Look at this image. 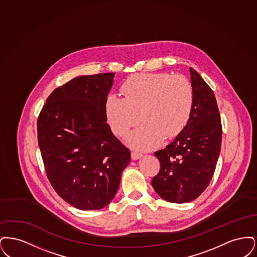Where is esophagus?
Here are the masks:
<instances>
[{
  "label": "esophagus",
  "instance_id": "34e87169",
  "mask_svg": "<svg viewBox=\"0 0 257 257\" xmlns=\"http://www.w3.org/2000/svg\"><path fill=\"white\" fill-rule=\"evenodd\" d=\"M131 157H132V159L133 160H139L140 158L143 157V154L140 153V152H137V151H133V152L131 153Z\"/></svg>",
  "mask_w": 257,
  "mask_h": 257
}]
</instances>
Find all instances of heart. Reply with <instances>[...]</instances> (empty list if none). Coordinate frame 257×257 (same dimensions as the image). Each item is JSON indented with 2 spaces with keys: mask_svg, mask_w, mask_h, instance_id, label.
I'll list each match as a JSON object with an SVG mask.
<instances>
[{
  "mask_svg": "<svg viewBox=\"0 0 257 257\" xmlns=\"http://www.w3.org/2000/svg\"><path fill=\"white\" fill-rule=\"evenodd\" d=\"M123 97L110 94L105 112L111 131L123 137L141 119L145 123L128 137L139 149H150L166 138L179 134L190 119L194 89L183 76L169 73L136 74L121 87Z\"/></svg>",
  "mask_w": 257,
  "mask_h": 257,
  "instance_id": "heart-1",
  "label": "heart"
}]
</instances>
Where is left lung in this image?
Listing matches in <instances>:
<instances>
[{
  "label": "left lung",
  "mask_w": 257,
  "mask_h": 257,
  "mask_svg": "<svg viewBox=\"0 0 257 257\" xmlns=\"http://www.w3.org/2000/svg\"><path fill=\"white\" fill-rule=\"evenodd\" d=\"M194 106L183 130L165 149L155 152L161 170L152 179L155 192L173 203H187L210 183L221 145L220 111L213 90L190 68Z\"/></svg>",
  "instance_id": "left-lung-1"
}]
</instances>
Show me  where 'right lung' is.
Masks as SVG:
<instances>
[{"instance_id":"1","label":"right lung","mask_w":257,"mask_h":257,"mask_svg":"<svg viewBox=\"0 0 257 257\" xmlns=\"http://www.w3.org/2000/svg\"><path fill=\"white\" fill-rule=\"evenodd\" d=\"M114 75L74 78L50 94L37 119L38 146L50 183L80 210L110 203L131 158L107 123L105 103Z\"/></svg>"}]
</instances>
